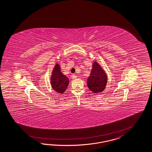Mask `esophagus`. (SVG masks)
Wrapping results in <instances>:
<instances>
[{
    "mask_svg": "<svg viewBox=\"0 0 152 152\" xmlns=\"http://www.w3.org/2000/svg\"><path fill=\"white\" fill-rule=\"evenodd\" d=\"M72 79L75 80V79H76V78H77V76H76V75H72Z\"/></svg>",
    "mask_w": 152,
    "mask_h": 152,
    "instance_id": "obj_1",
    "label": "esophagus"
}]
</instances>
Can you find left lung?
<instances>
[{"instance_id": "1", "label": "left lung", "mask_w": 152, "mask_h": 152, "mask_svg": "<svg viewBox=\"0 0 152 152\" xmlns=\"http://www.w3.org/2000/svg\"><path fill=\"white\" fill-rule=\"evenodd\" d=\"M107 82V76L106 72L97 62L94 61L87 81L88 88L93 93L97 94L102 92L106 88Z\"/></svg>"}]
</instances>
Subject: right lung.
Returning a JSON list of instances; mask_svg holds the SVG:
<instances>
[{"mask_svg":"<svg viewBox=\"0 0 152 152\" xmlns=\"http://www.w3.org/2000/svg\"><path fill=\"white\" fill-rule=\"evenodd\" d=\"M50 80L53 89L60 94L65 92L69 83V78L61 72L60 66L58 64L55 65Z\"/></svg>","mask_w":152,"mask_h":152,"instance_id":"add662e5","label":"right lung"}]
</instances>
